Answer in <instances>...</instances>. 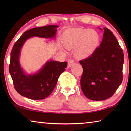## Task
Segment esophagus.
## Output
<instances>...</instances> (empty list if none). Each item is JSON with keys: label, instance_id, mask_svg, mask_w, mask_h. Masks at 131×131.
Instances as JSON below:
<instances>
[{"label": "esophagus", "instance_id": "34e87169", "mask_svg": "<svg viewBox=\"0 0 131 131\" xmlns=\"http://www.w3.org/2000/svg\"><path fill=\"white\" fill-rule=\"evenodd\" d=\"M74 63H75V62H74V60L73 59L70 58V59L68 60V66H69V67H71V66H73Z\"/></svg>", "mask_w": 131, "mask_h": 131}]
</instances>
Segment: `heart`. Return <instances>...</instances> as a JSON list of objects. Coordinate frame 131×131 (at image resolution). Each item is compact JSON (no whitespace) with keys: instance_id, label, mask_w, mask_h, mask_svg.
<instances>
[{"instance_id":"heart-1","label":"heart","mask_w":131,"mask_h":131,"mask_svg":"<svg viewBox=\"0 0 131 131\" xmlns=\"http://www.w3.org/2000/svg\"><path fill=\"white\" fill-rule=\"evenodd\" d=\"M62 41L66 48H75V54L77 57L83 58L94 52L99 45L100 37L94 30L74 28L65 32Z\"/></svg>"}]
</instances>
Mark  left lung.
I'll list each match as a JSON object with an SVG mask.
<instances>
[{"label":"left lung","mask_w":131,"mask_h":131,"mask_svg":"<svg viewBox=\"0 0 131 131\" xmlns=\"http://www.w3.org/2000/svg\"><path fill=\"white\" fill-rule=\"evenodd\" d=\"M104 30L99 47L90 56L79 61L83 69L82 90L86 97L94 101L112 97L123 80V50L113 32L106 27Z\"/></svg>","instance_id":"8db88e82"}]
</instances>
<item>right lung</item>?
Here are the masks:
<instances>
[{"mask_svg": "<svg viewBox=\"0 0 131 131\" xmlns=\"http://www.w3.org/2000/svg\"><path fill=\"white\" fill-rule=\"evenodd\" d=\"M58 27L57 25H47L29 30L14 44L10 53L9 71L14 87L21 96L35 100L48 97L54 89L61 74L65 71L67 62L50 60L37 73L27 75L21 68L19 61L22 47L29 38L32 37L54 38Z\"/></svg>", "mask_w": 131, "mask_h": 131, "instance_id": "obj_1", "label": "right lung"}]
</instances>
